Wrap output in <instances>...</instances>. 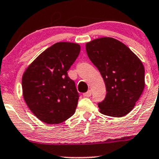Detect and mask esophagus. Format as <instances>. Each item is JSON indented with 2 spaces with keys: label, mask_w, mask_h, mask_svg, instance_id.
Returning <instances> with one entry per match:
<instances>
[{
  "label": "esophagus",
  "mask_w": 159,
  "mask_h": 159,
  "mask_svg": "<svg viewBox=\"0 0 159 159\" xmlns=\"http://www.w3.org/2000/svg\"><path fill=\"white\" fill-rule=\"evenodd\" d=\"M83 96L84 97H90V96H91V91H90V90H88V92H86V93H84Z\"/></svg>",
  "instance_id": "1"
}]
</instances>
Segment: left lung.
Instances as JSON below:
<instances>
[{"label": "left lung", "instance_id": "1", "mask_svg": "<svg viewBox=\"0 0 159 159\" xmlns=\"http://www.w3.org/2000/svg\"><path fill=\"white\" fill-rule=\"evenodd\" d=\"M86 51L105 81L107 93L98 104L99 111L117 118L128 115L143 91V64L125 43L113 38L88 42Z\"/></svg>", "mask_w": 159, "mask_h": 159}]
</instances>
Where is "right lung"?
Returning a JSON list of instances; mask_svg holds the SVG:
<instances>
[{"mask_svg":"<svg viewBox=\"0 0 159 159\" xmlns=\"http://www.w3.org/2000/svg\"><path fill=\"white\" fill-rule=\"evenodd\" d=\"M80 50L78 43H56L40 54L24 71V100L40 121L57 125L75 112L79 97L67 71Z\"/></svg>","mask_w":159,"mask_h":159,"instance_id":"1","label":"right lung"}]
</instances>
